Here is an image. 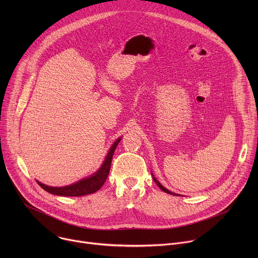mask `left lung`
Instances as JSON below:
<instances>
[{
	"mask_svg": "<svg viewBox=\"0 0 258 258\" xmlns=\"http://www.w3.org/2000/svg\"><path fill=\"white\" fill-rule=\"evenodd\" d=\"M152 176H153V179H154V181L156 182V185H157V186L160 188V190H162L163 192H165V193H167V194H170V195H174V196H180V195H177V194H175V193H172V192H170L169 190L165 189V188H164V187L161 185V183H160V182H159V181H158V180L155 178V176H154L153 174H152Z\"/></svg>",
	"mask_w": 258,
	"mask_h": 258,
	"instance_id": "8db88e82",
	"label": "left lung"
}]
</instances>
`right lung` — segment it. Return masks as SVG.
<instances>
[{"label": "right lung", "mask_w": 258, "mask_h": 258, "mask_svg": "<svg viewBox=\"0 0 258 258\" xmlns=\"http://www.w3.org/2000/svg\"><path fill=\"white\" fill-rule=\"evenodd\" d=\"M121 138H118L113 145L110 148L103 164L101 167L96 171L94 174H92L89 177L83 178L72 185L66 186V187H50L45 185V183H42L41 181H38L39 185L47 192L53 195L57 196H68V197H79V196H85L89 194H93L100 190V188L104 185V182L107 179V176L110 171V166H111V161L113 157V153L116 149V147L118 143L120 142Z\"/></svg>", "instance_id": "right-lung-1"}]
</instances>
